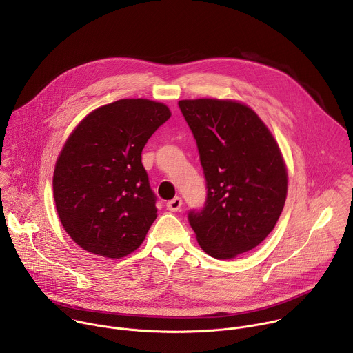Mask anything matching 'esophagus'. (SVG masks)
Here are the masks:
<instances>
[{
    "mask_svg": "<svg viewBox=\"0 0 353 353\" xmlns=\"http://www.w3.org/2000/svg\"><path fill=\"white\" fill-rule=\"evenodd\" d=\"M181 205H183V199H181L180 196L173 198L172 201H169V203L166 204L168 210H169V211H172V212H179V211H180V208H181Z\"/></svg>",
    "mask_w": 353,
    "mask_h": 353,
    "instance_id": "esophagus-1",
    "label": "esophagus"
}]
</instances>
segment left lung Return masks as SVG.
Listing matches in <instances>:
<instances>
[{"label": "left lung", "instance_id": "left-lung-1", "mask_svg": "<svg viewBox=\"0 0 353 353\" xmlns=\"http://www.w3.org/2000/svg\"><path fill=\"white\" fill-rule=\"evenodd\" d=\"M180 110L198 145L207 203L188 214L199 247L232 260L274 230L288 194V169L270 128L232 99H184Z\"/></svg>", "mask_w": 353, "mask_h": 353}]
</instances>
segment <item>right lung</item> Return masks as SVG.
<instances>
[{"mask_svg": "<svg viewBox=\"0 0 353 353\" xmlns=\"http://www.w3.org/2000/svg\"><path fill=\"white\" fill-rule=\"evenodd\" d=\"M170 109L149 99H120L85 116L67 138L53 174L59 218L88 253L123 259L158 216L142 166L146 141Z\"/></svg>", "mask_w": 353, "mask_h": 353, "instance_id": "add662e5", "label": "right lung"}]
</instances>
